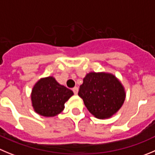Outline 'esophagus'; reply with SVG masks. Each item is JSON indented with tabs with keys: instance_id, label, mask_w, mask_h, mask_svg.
<instances>
[{
	"instance_id": "esophagus-1",
	"label": "esophagus",
	"mask_w": 155,
	"mask_h": 155,
	"mask_svg": "<svg viewBox=\"0 0 155 155\" xmlns=\"http://www.w3.org/2000/svg\"><path fill=\"white\" fill-rule=\"evenodd\" d=\"M78 90H79V89H78V87H74L73 89V92H74V94L75 95H76V94L78 93Z\"/></svg>"
}]
</instances>
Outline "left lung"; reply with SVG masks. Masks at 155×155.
Instances as JSON below:
<instances>
[{"label":"left lung","instance_id":"1","mask_svg":"<svg viewBox=\"0 0 155 155\" xmlns=\"http://www.w3.org/2000/svg\"><path fill=\"white\" fill-rule=\"evenodd\" d=\"M78 95L95 118L104 119L116 113L125 99V92L114 75L89 73L83 79Z\"/></svg>","mask_w":155,"mask_h":155}]
</instances>
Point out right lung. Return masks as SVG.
I'll return each mask as SVG.
<instances>
[{"mask_svg": "<svg viewBox=\"0 0 155 155\" xmlns=\"http://www.w3.org/2000/svg\"><path fill=\"white\" fill-rule=\"evenodd\" d=\"M73 95V91L58 83L53 76L43 78L33 88L32 105L39 115L53 117L64 109L65 102Z\"/></svg>", "mask_w": 155, "mask_h": 155, "instance_id": "1", "label": "right lung"}]
</instances>
